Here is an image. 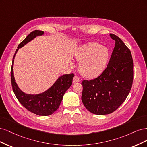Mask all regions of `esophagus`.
I'll use <instances>...</instances> for the list:
<instances>
[{
  "mask_svg": "<svg viewBox=\"0 0 147 147\" xmlns=\"http://www.w3.org/2000/svg\"><path fill=\"white\" fill-rule=\"evenodd\" d=\"M80 81V78L77 76H75L73 78V82H78Z\"/></svg>",
  "mask_w": 147,
  "mask_h": 147,
  "instance_id": "34e87169",
  "label": "esophagus"
}]
</instances>
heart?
Masks as SVG:
<instances>
[{
	"instance_id": "1",
	"label": "heart",
	"mask_w": 147,
	"mask_h": 147,
	"mask_svg": "<svg viewBox=\"0 0 147 147\" xmlns=\"http://www.w3.org/2000/svg\"><path fill=\"white\" fill-rule=\"evenodd\" d=\"M109 56L108 50L95 42H90L80 48L75 55V58L81 61L79 70L87 78L96 77L105 68Z\"/></svg>"
}]
</instances>
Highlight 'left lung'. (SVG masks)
I'll return each mask as SVG.
<instances>
[{
  "label": "left lung",
  "instance_id": "1",
  "mask_svg": "<svg viewBox=\"0 0 147 147\" xmlns=\"http://www.w3.org/2000/svg\"><path fill=\"white\" fill-rule=\"evenodd\" d=\"M115 41L109 61L97 78L83 80L82 101L94 114L106 115L116 111L128 96L133 81V60L129 48L119 37Z\"/></svg>",
  "mask_w": 147,
  "mask_h": 147
}]
</instances>
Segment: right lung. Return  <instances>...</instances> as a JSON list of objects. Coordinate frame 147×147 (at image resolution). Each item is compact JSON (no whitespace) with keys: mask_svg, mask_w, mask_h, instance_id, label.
Here are the masks:
<instances>
[{"mask_svg":"<svg viewBox=\"0 0 147 147\" xmlns=\"http://www.w3.org/2000/svg\"><path fill=\"white\" fill-rule=\"evenodd\" d=\"M44 34L43 31L34 30L30 32L26 38L18 45L13 56L11 68V86L14 93L21 105L29 111L41 116H47L53 114L59 107L66 91L72 85L74 74H65L60 77L48 90L44 93L32 95L23 93L18 87L13 76V63L15 56L19 48L33 40L36 36Z\"/></svg>","mask_w":147,"mask_h":147,"instance_id":"1","label":"right lung"}]
</instances>
